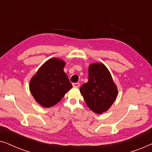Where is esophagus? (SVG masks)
<instances>
[{
	"mask_svg": "<svg viewBox=\"0 0 152 152\" xmlns=\"http://www.w3.org/2000/svg\"><path fill=\"white\" fill-rule=\"evenodd\" d=\"M72 86H73L74 87H77V88H78V87H80V83H78V82L73 83V84H72Z\"/></svg>",
	"mask_w": 152,
	"mask_h": 152,
	"instance_id": "1",
	"label": "esophagus"
}]
</instances>
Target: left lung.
Here are the masks:
<instances>
[{"label": "left lung", "mask_w": 152, "mask_h": 152, "mask_svg": "<svg viewBox=\"0 0 152 152\" xmlns=\"http://www.w3.org/2000/svg\"><path fill=\"white\" fill-rule=\"evenodd\" d=\"M80 92L87 106L99 114L109 109L118 95L109 71L99 63L89 66L88 81L80 87Z\"/></svg>", "instance_id": "1"}]
</instances>
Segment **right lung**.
<instances>
[{
    "label": "right lung",
    "mask_w": 152,
    "mask_h": 152,
    "mask_svg": "<svg viewBox=\"0 0 152 152\" xmlns=\"http://www.w3.org/2000/svg\"><path fill=\"white\" fill-rule=\"evenodd\" d=\"M65 63L59 59L45 62L31 80L30 92L35 100L43 107H53L72 88L64 71Z\"/></svg>",
    "instance_id": "obj_1"
}]
</instances>
